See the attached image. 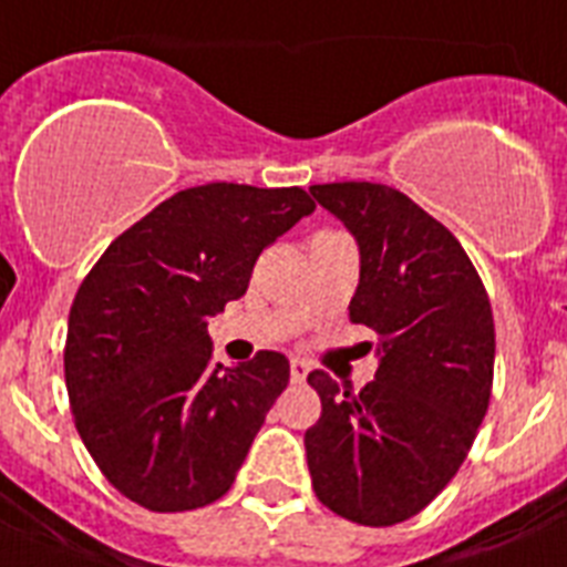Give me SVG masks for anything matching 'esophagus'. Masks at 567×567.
Masks as SVG:
<instances>
[{"label": "esophagus", "mask_w": 567, "mask_h": 567, "mask_svg": "<svg viewBox=\"0 0 567 567\" xmlns=\"http://www.w3.org/2000/svg\"><path fill=\"white\" fill-rule=\"evenodd\" d=\"M289 373H292L295 382H303L307 373H310V364L301 362V359H292V362H289Z\"/></svg>", "instance_id": "34e87169"}]
</instances>
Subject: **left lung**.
<instances>
[{
  "label": "left lung",
  "instance_id": "1",
  "mask_svg": "<svg viewBox=\"0 0 567 567\" xmlns=\"http://www.w3.org/2000/svg\"><path fill=\"white\" fill-rule=\"evenodd\" d=\"M357 237L362 269L350 321L379 339L362 391L307 377L321 417L303 434L318 502L391 527L441 495L470 455L493 394L495 324L484 280L443 223L377 182L312 185Z\"/></svg>",
  "mask_w": 567,
  "mask_h": 567
}]
</instances>
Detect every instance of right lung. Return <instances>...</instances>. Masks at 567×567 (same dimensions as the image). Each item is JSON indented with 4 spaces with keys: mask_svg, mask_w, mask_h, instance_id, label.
<instances>
[{
    "mask_svg": "<svg viewBox=\"0 0 567 567\" xmlns=\"http://www.w3.org/2000/svg\"><path fill=\"white\" fill-rule=\"evenodd\" d=\"M312 210L301 188L210 182L156 205L89 269L69 312L65 388L83 446L130 502L185 513L231 489L289 362L260 350L223 371L208 318Z\"/></svg>",
    "mask_w": 567,
    "mask_h": 567,
    "instance_id": "1",
    "label": "right lung"
}]
</instances>
